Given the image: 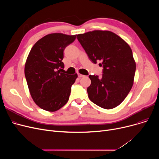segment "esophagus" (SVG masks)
<instances>
[{
  "label": "esophagus",
  "mask_w": 159,
  "mask_h": 159,
  "mask_svg": "<svg viewBox=\"0 0 159 159\" xmlns=\"http://www.w3.org/2000/svg\"><path fill=\"white\" fill-rule=\"evenodd\" d=\"M78 77H79V78H82V77H84V75H82V74H80V73H78Z\"/></svg>",
  "instance_id": "34e87169"
}]
</instances>
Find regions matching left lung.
Listing matches in <instances>:
<instances>
[{"label": "left lung", "mask_w": 159, "mask_h": 159, "mask_svg": "<svg viewBox=\"0 0 159 159\" xmlns=\"http://www.w3.org/2000/svg\"><path fill=\"white\" fill-rule=\"evenodd\" d=\"M77 38L93 63L103 66L101 78L89 75L88 88L91 102L104 109L119 106L130 91L134 81L136 63L129 44L110 31L94 30L79 34Z\"/></svg>", "instance_id": "obj_1"}]
</instances>
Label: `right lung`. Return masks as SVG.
Wrapping results in <instances>:
<instances>
[{
  "mask_svg": "<svg viewBox=\"0 0 159 159\" xmlns=\"http://www.w3.org/2000/svg\"><path fill=\"white\" fill-rule=\"evenodd\" d=\"M76 36L51 33L39 40L31 49L24 74L33 101L41 109L56 111L68 101L71 87L78 76L64 73L62 61L65 48Z\"/></svg>",
  "mask_w": 159,
  "mask_h": 159,
  "instance_id": "right-lung-1",
  "label": "right lung"
}]
</instances>
